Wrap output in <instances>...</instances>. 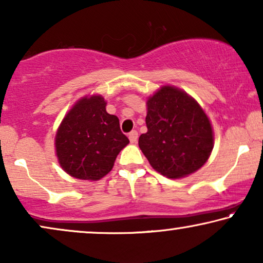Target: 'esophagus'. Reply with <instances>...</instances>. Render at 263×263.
Masks as SVG:
<instances>
[{"mask_svg": "<svg viewBox=\"0 0 263 263\" xmlns=\"http://www.w3.org/2000/svg\"><path fill=\"white\" fill-rule=\"evenodd\" d=\"M129 140H130L132 143H135L136 141H138V132L136 130H132L130 133H129Z\"/></svg>", "mask_w": 263, "mask_h": 263, "instance_id": "34e87169", "label": "esophagus"}]
</instances>
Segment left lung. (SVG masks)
<instances>
[{
  "label": "left lung",
  "mask_w": 263,
  "mask_h": 263,
  "mask_svg": "<svg viewBox=\"0 0 263 263\" xmlns=\"http://www.w3.org/2000/svg\"><path fill=\"white\" fill-rule=\"evenodd\" d=\"M147 133L139 147L167 178L193 174L213 149V130L201 106L181 89L164 86L147 100Z\"/></svg>",
  "instance_id": "1"
}]
</instances>
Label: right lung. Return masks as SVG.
Returning a JSON list of instances; mask_svg holds the SVG:
<instances>
[{"instance_id":"obj_1","label":"right lung","mask_w":263,"mask_h":263,"mask_svg":"<svg viewBox=\"0 0 263 263\" xmlns=\"http://www.w3.org/2000/svg\"><path fill=\"white\" fill-rule=\"evenodd\" d=\"M103 97L75 104L56 134V154L64 171L79 179L97 181L109 174L117 154L129 143L117 116L106 112Z\"/></svg>"}]
</instances>
